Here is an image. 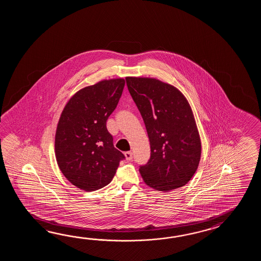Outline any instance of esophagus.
I'll return each instance as SVG.
<instances>
[{
  "label": "esophagus",
  "mask_w": 261,
  "mask_h": 261,
  "mask_svg": "<svg viewBox=\"0 0 261 261\" xmlns=\"http://www.w3.org/2000/svg\"><path fill=\"white\" fill-rule=\"evenodd\" d=\"M124 155H125V158H126V160H127V161H132V160H133V152H130V151H128V152H125V154H124Z\"/></svg>",
  "instance_id": "esophagus-1"
}]
</instances>
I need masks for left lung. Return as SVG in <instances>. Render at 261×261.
I'll list each match as a JSON object with an SVG mask.
<instances>
[{
	"mask_svg": "<svg viewBox=\"0 0 261 261\" xmlns=\"http://www.w3.org/2000/svg\"><path fill=\"white\" fill-rule=\"evenodd\" d=\"M150 142L148 162L140 166L144 183L160 191L179 189L194 175L201 144L189 101L180 90L155 78L126 77Z\"/></svg>",
	"mask_w": 261,
	"mask_h": 261,
	"instance_id": "left-lung-1",
	"label": "left lung"
}]
</instances>
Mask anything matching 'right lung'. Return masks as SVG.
I'll use <instances>...</instances> for the list:
<instances>
[{
    "label": "right lung",
    "mask_w": 261,
    "mask_h": 261,
    "mask_svg": "<svg viewBox=\"0 0 261 261\" xmlns=\"http://www.w3.org/2000/svg\"><path fill=\"white\" fill-rule=\"evenodd\" d=\"M124 86L125 80L117 78L86 87L61 113L56 130V159L63 175L78 189L94 191L106 187L125 159L106 128Z\"/></svg>",
    "instance_id": "obj_1"
}]
</instances>
